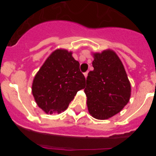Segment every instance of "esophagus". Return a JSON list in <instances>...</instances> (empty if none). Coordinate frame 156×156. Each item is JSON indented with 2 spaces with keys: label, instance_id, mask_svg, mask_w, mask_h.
Here are the masks:
<instances>
[{
  "label": "esophagus",
  "instance_id": "esophagus-1",
  "mask_svg": "<svg viewBox=\"0 0 156 156\" xmlns=\"http://www.w3.org/2000/svg\"><path fill=\"white\" fill-rule=\"evenodd\" d=\"M87 74H88V72H86V73H84L85 78H87Z\"/></svg>",
  "mask_w": 156,
  "mask_h": 156
}]
</instances>
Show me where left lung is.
<instances>
[{"label": "left lung", "mask_w": 156, "mask_h": 156, "mask_svg": "<svg viewBox=\"0 0 156 156\" xmlns=\"http://www.w3.org/2000/svg\"><path fill=\"white\" fill-rule=\"evenodd\" d=\"M93 71L88 73L84 92L89 113L107 119L119 113L129 102L131 92L124 66L115 51L93 54Z\"/></svg>", "instance_id": "1"}]
</instances>
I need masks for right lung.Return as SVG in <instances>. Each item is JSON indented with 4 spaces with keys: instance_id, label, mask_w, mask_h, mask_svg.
Masks as SVG:
<instances>
[{
    "instance_id": "1",
    "label": "right lung",
    "mask_w": 156,
    "mask_h": 156,
    "mask_svg": "<svg viewBox=\"0 0 156 156\" xmlns=\"http://www.w3.org/2000/svg\"><path fill=\"white\" fill-rule=\"evenodd\" d=\"M72 54L65 49L53 51L34 77L32 93L37 105L46 113H61L77 91L85 87L80 63Z\"/></svg>"
}]
</instances>
